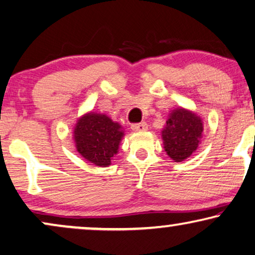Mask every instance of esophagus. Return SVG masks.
Segmentation results:
<instances>
[{"mask_svg": "<svg viewBox=\"0 0 255 255\" xmlns=\"http://www.w3.org/2000/svg\"><path fill=\"white\" fill-rule=\"evenodd\" d=\"M131 129L134 131H144L148 129V125L145 123H141V124H134L131 125Z\"/></svg>", "mask_w": 255, "mask_h": 255, "instance_id": "obj_1", "label": "esophagus"}]
</instances>
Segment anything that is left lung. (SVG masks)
<instances>
[{"label": "left lung", "mask_w": 255, "mask_h": 255, "mask_svg": "<svg viewBox=\"0 0 255 255\" xmlns=\"http://www.w3.org/2000/svg\"><path fill=\"white\" fill-rule=\"evenodd\" d=\"M203 131L202 119L184 107L172 110L162 130L164 149L174 162L187 159L198 149Z\"/></svg>", "instance_id": "obj_1"}]
</instances>
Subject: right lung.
Returning <instances> with one entry per match:
<instances>
[{
  "label": "right lung",
  "mask_w": 255,
  "mask_h": 255,
  "mask_svg": "<svg viewBox=\"0 0 255 255\" xmlns=\"http://www.w3.org/2000/svg\"><path fill=\"white\" fill-rule=\"evenodd\" d=\"M124 136L125 131L120 124L106 114L93 111L78 118L74 127V142L77 152L85 160L99 167L111 165Z\"/></svg>",
  "instance_id": "1"
}]
</instances>
